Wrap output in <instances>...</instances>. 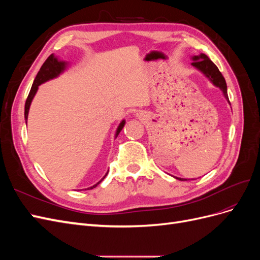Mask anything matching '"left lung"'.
I'll use <instances>...</instances> for the list:
<instances>
[{"mask_svg": "<svg viewBox=\"0 0 260 260\" xmlns=\"http://www.w3.org/2000/svg\"><path fill=\"white\" fill-rule=\"evenodd\" d=\"M192 66L195 67L198 70L205 76L206 78L210 80V82L214 84L217 88H219L220 90L222 91L223 96L225 98V100L229 102V98H228V91H226V83L223 76L221 75V73L219 72L218 67L212 62L207 55L201 53L200 55H194L192 56ZM230 104V102H229ZM174 177V176H172ZM177 180L180 181H186L187 179H183V178H178V177H174Z\"/></svg>", "mask_w": 260, "mask_h": 260, "instance_id": "left-lung-1", "label": "left lung"}]
</instances>
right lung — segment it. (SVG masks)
<instances>
[{
  "mask_svg": "<svg viewBox=\"0 0 260 260\" xmlns=\"http://www.w3.org/2000/svg\"><path fill=\"white\" fill-rule=\"evenodd\" d=\"M67 67H68V62L64 61V60H59L56 56H55L54 54H51L50 56L48 57V59L44 61V64L42 65L40 70H39V73L36 77L32 86H31V90L29 92V95H28L27 101H26V104H25L26 124H27V119H28V114H29V108H30V105H31V102H32V100L36 95V93L39 89V85H41L42 83L49 81L51 79H54V78H57L60 74L65 72ZM124 123H125V120H121L119 125H118V128H117L116 133H115V138H117L118 135H119V132L122 130ZM107 174H108V171L106 172V175L103 177V179L107 176ZM103 179L99 181V182L96 184H94L93 186L88 187V190H91V188L95 187L98 184H100L102 182V181H103Z\"/></svg>",
  "mask_w": 260,
  "mask_h": 260,
  "instance_id": "obj_1",
  "label": "right lung"
}]
</instances>
